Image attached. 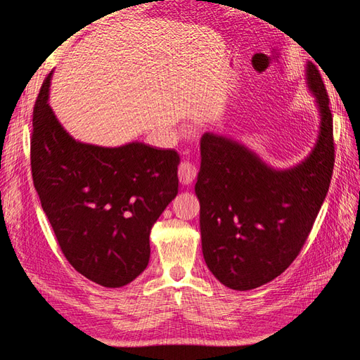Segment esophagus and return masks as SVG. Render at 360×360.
I'll list each match as a JSON object with an SVG mask.
<instances>
[{
	"label": "esophagus",
	"mask_w": 360,
	"mask_h": 360,
	"mask_svg": "<svg viewBox=\"0 0 360 360\" xmlns=\"http://www.w3.org/2000/svg\"><path fill=\"white\" fill-rule=\"evenodd\" d=\"M197 177V168L189 160H183L179 165V180L181 184H191Z\"/></svg>",
	"instance_id": "1"
}]
</instances>
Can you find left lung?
<instances>
[{"mask_svg":"<svg viewBox=\"0 0 360 360\" xmlns=\"http://www.w3.org/2000/svg\"><path fill=\"white\" fill-rule=\"evenodd\" d=\"M307 82L320 111L317 144L299 165L278 171L237 141L201 138L200 200L202 255L228 288L246 291L279 276L312 230L335 163L333 118L321 75L307 64Z\"/></svg>","mask_w":360,"mask_h":360,"instance_id":"1","label":"left lung"}]
</instances>
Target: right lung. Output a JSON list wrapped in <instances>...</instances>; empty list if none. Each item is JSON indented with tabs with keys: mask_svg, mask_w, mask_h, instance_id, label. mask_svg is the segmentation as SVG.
<instances>
[{
	"mask_svg": "<svg viewBox=\"0 0 360 360\" xmlns=\"http://www.w3.org/2000/svg\"><path fill=\"white\" fill-rule=\"evenodd\" d=\"M52 72L32 111L31 172L61 252L86 279L127 285L146 270L150 231L179 192L176 150L99 147L73 139L48 103Z\"/></svg>",
	"mask_w": 360,
	"mask_h": 360,
	"instance_id": "obj_1",
	"label": "right lung"
}]
</instances>
